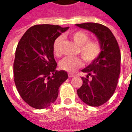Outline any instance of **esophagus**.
<instances>
[{"mask_svg":"<svg viewBox=\"0 0 132 132\" xmlns=\"http://www.w3.org/2000/svg\"><path fill=\"white\" fill-rule=\"evenodd\" d=\"M74 76H75V75L73 73H69L68 74V76L70 77V78H71V77H73Z\"/></svg>","mask_w":132,"mask_h":132,"instance_id":"1","label":"esophagus"}]
</instances>
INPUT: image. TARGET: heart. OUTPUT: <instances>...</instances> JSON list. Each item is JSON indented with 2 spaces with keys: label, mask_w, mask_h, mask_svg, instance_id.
<instances>
[{
  "label": "heart",
  "mask_w": 132,
  "mask_h": 132,
  "mask_svg": "<svg viewBox=\"0 0 132 132\" xmlns=\"http://www.w3.org/2000/svg\"><path fill=\"white\" fill-rule=\"evenodd\" d=\"M71 37L79 45V53L86 62H92L98 58L101 51V44L95 39H89V36L84 31H78L71 34ZM62 37L55 39L53 45V50L56 56L61 54ZM82 60L80 57H65L60 62V68L67 72L73 73L82 66Z\"/></svg>",
  "instance_id": "heart-1"
}]
</instances>
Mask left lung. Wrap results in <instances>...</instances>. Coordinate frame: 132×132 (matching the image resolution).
<instances>
[{
  "label": "left lung",
  "instance_id": "obj_1",
  "mask_svg": "<svg viewBox=\"0 0 132 132\" xmlns=\"http://www.w3.org/2000/svg\"><path fill=\"white\" fill-rule=\"evenodd\" d=\"M95 34L101 44L99 56L81 71L87 73L81 77L83 84L77 90L80 99L91 106H100L108 101L117 87L120 72V51L110 29L95 23L76 24ZM90 76L91 79H89Z\"/></svg>",
  "mask_w": 132,
  "mask_h": 132
}]
</instances>
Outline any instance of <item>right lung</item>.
<instances>
[{"label":"right lung","instance_id":"obj_1","mask_svg":"<svg viewBox=\"0 0 132 132\" xmlns=\"http://www.w3.org/2000/svg\"><path fill=\"white\" fill-rule=\"evenodd\" d=\"M43 24L29 28L19 41L14 61V80L23 100L31 107L42 109L58 97L59 88L68 79L64 70H56L53 45L68 29Z\"/></svg>","mask_w":132,"mask_h":132}]
</instances>
